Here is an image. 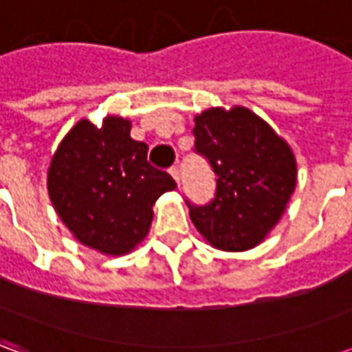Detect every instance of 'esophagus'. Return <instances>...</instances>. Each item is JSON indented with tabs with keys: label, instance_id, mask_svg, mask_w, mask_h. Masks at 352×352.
I'll use <instances>...</instances> for the list:
<instances>
[{
	"label": "esophagus",
	"instance_id": "34e87169",
	"mask_svg": "<svg viewBox=\"0 0 352 352\" xmlns=\"http://www.w3.org/2000/svg\"><path fill=\"white\" fill-rule=\"evenodd\" d=\"M169 173H171V177L175 179L177 184H181V171H179V168H177V166H173V168L169 169Z\"/></svg>",
	"mask_w": 352,
	"mask_h": 352
}]
</instances>
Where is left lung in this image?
I'll use <instances>...</instances> for the list:
<instances>
[{
  "label": "left lung",
  "instance_id": "1",
  "mask_svg": "<svg viewBox=\"0 0 352 352\" xmlns=\"http://www.w3.org/2000/svg\"><path fill=\"white\" fill-rule=\"evenodd\" d=\"M194 153L214 173V196L192 204L190 219L222 251H247L279 222L296 186L290 146L245 107L209 109L194 118Z\"/></svg>",
  "mask_w": 352,
  "mask_h": 352
}]
</instances>
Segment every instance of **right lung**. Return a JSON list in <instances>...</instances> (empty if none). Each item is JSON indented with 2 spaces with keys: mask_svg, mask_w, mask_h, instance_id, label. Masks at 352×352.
Segmentation results:
<instances>
[{
  "mask_svg": "<svg viewBox=\"0 0 352 352\" xmlns=\"http://www.w3.org/2000/svg\"><path fill=\"white\" fill-rule=\"evenodd\" d=\"M131 124L109 116L101 128L80 120L49 169L54 209L80 243L103 254H124L146 236L153 204L177 183L151 166L148 146L130 138Z\"/></svg>",
  "mask_w": 352,
  "mask_h": 352,
  "instance_id": "1",
  "label": "right lung"
}]
</instances>
